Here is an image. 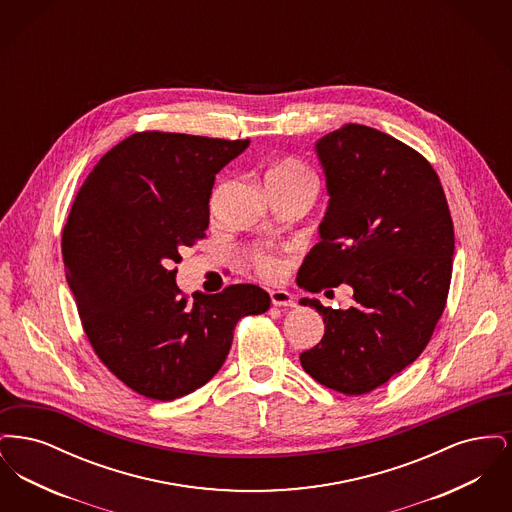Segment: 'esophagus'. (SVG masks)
<instances>
[{
	"instance_id": "obj_1",
	"label": "esophagus",
	"mask_w": 512,
	"mask_h": 512,
	"mask_svg": "<svg viewBox=\"0 0 512 512\" xmlns=\"http://www.w3.org/2000/svg\"><path fill=\"white\" fill-rule=\"evenodd\" d=\"M270 301L276 307H293L295 305L292 293L286 292V290H272L270 292Z\"/></svg>"
}]
</instances>
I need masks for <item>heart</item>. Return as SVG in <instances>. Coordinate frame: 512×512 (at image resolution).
<instances>
[{
	"mask_svg": "<svg viewBox=\"0 0 512 512\" xmlns=\"http://www.w3.org/2000/svg\"><path fill=\"white\" fill-rule=\"evenodd\" d=\"M267 176H286V178H311L309 172L305 171V167L297 161H282L278 165H274L270 171L267 172ZM251 261H253V267L257 268V272L261 276H265L268 280H278L286 274L288 270V259L276 251V249H270V247H255L251 251Z\"/></svg>",
	"mask_w": 512,
	"mask_h": 512,
	"instance_id": "1",
	"label": "heart"
}]
</instances>
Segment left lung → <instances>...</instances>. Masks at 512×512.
Listing matches in <instances>:
<instances>
[{
    "instance_id": "8db88e82",
    "label": "left lung",
    "mask_w": 512,
    "mask_h": 512,
    "mask_svg": "<svg viewBox=\"0 0 512 512\" xmlns=\"http://www.w3.org/2000/svg\"><path fill=\"white\" fill-rule=\"evenodd\" d=\"M315 149L330 201L297 284L326 295L347 284L355 303L341 311L299 301L324 320L322 340L299 361L318 384L363 395L432 338L451 284L453 220L432 165L390 134L345 124Z\"/></svg>"
}]
</instances>
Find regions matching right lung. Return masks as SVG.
Here are the masks:
<instances>
[{
    "instance_id": "1",
    "label": "right lung",
    "mask_w": 512,
    "mask_h": 512,
    "mask_svg": "<svg viewBox=\"0 0 512 512\" xmlns=\"http://www.w3.org/2000/svg\"><path fill=\"white\" fill-rule=\"evenodd\" d=\"M249 140L136 132L88 174L63 228V263L99 361L130 390L172 401L207 384L240 318L270 307L265 290L234 284L188 303L180 251L205 238L217 172Z\"/></svg>"
}]
</instances>
